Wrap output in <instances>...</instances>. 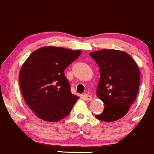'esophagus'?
I'll return each instance as SVG.
<instances>
[{"label":"esophagus","mask_w":154,"mask_h":154,"mask_svg":"<svg viewBox=\"0 0 154 154\" xmlns=\"http://www.w3.org/2000/svg\"><path fill=\"white\" fill-rule=\"evenodd\" d=\"M84 98H85L86 100H88V101H90V100H92V97H91V95H89V94H85L84 95Z\"/></svg>","instance_id":"34e87169"}]
</instances>
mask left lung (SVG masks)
<instances>
[{"instance_id":"8db88e82","label":"left lung","mask_w":154,"mask_h":154,"mask_svg":"<svg viewBox=\"0 0 154 154\" xmlns=\"http://www.w3.org/2000/svg\"><path fill=\"white\" fill-rule=\"evenodd\" d=\"M99 66L100 78L97 96L105 104L99 120L112 122L127 113L137 96L140 74L134 59L116 49H102L89 53Z\"/></svg>"}]
</instances>
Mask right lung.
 Masks as SVG:
<instances>
[{
	"label": "right lung",
	"instance_id": "right-lung-1",
	"mask_svg": "<svg viewBox=\"0 0 154 154\" xmlns=\"http://www.w3.org/2000/svg\"><path fill=\"white\" fill-rule=\"evenodd\" d=\"M82 51L44 46L35 50L22 65L20 85L22 96L36 116L57 122L66 117L79 97L72 94L64 70Z\"/></svg>",
	"mask_w": 154,
	"mask_h": 154
}]
</instances>
